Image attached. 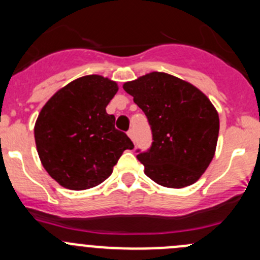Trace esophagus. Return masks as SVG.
<instances>
[{"label": "esophagus", "instance_id": "obj_1", "mask_svg": "<svg viewBox=\"0 0 260 260\" xmlns=\"http://www.w3.org/2000/svg\"><path fill=\"white\" fill-rule=\"evenodd\" d=\"M127 135H128V137L131 138V140H132V141H135V131H133L132 128H131V129L128 131V132H127Z\"/></svg>", "mask_w": 260, "mask_h": 260}]
</instances>
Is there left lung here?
<instances>
[{"mask_svg":"<svg viewBox=\"0 0 260 260\" xmlns=\"http://www.w3.org/2000/svg\"><path fill=\"white\" fill-rule=\"evenodd\" d=\"M123 89L151 125V148L137 154L145 174L170 188L195 183L214 158L219 137V114L210 99L188 81L161 72L127 81Z\"/></svg>","mask_w":260,"mask_h":260,"instance_id":"left-lung-1","label":"left lung"}]
</instances>
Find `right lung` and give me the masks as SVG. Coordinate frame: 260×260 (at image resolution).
Returning <instances> with one entry per match:
<instances>
[{"label": "right lung", "instance_id": "1", "mask_svg": "<svg viewBox=\"0 0 260 260\" xmlns=\"http://www.w3.org/2000/svg\"><path fill=\"white\" fill-rule=\"evenodd\" d=\"M117 91L115 81L85 75L59 89L39 113L36 149L44 169L62 187L98 186L111 176L123 152L135 147L106 111Z\"/></svg>", "mask_w": 260, "mask_h": 260}]
</instances>
